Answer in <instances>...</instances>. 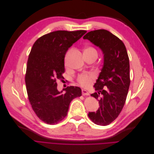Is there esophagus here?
I'll return each mask as SVG.
<instances>
[{"label": "esophagus", "mask_w": 154, "mask_h": 154, "mask_svg": "<svg viewBox=\"0 0 154 154\" xmlns=\"http://www.w3.org/2000/svg\"><path fill=\"white\" fill-rule=\"evenodd\" d=\"M82 94L83 96H88L89 95V93L86 90H84V89H82Z\"/></svg>", "instance_id": "1"}]
</instances>
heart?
Wrapping results in <instances>:
<instances>
[{
	"label": "heart",
	"instance_id": "1",
	"mask_svg": "<svg viewBox=\"0 0 154 154\" xmlns=\"http://www.w3.org/2000/svg\"><path fill=\"white\" fill-rule=\"evenodd\" d=\"M72 50H69L67 52V54H69L70 53ZM84 52H97L95 49L92 47H87L85 48ZM96 78V75L94 73H84L80 74L78 78V82L79 84L84 87H88L90 86V85L91 84L92 81H93Z\"/></svg>",
	"mask_w": 154,
	"mask_h": 154
}]
</instances>
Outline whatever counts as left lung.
<instances>
[{"label": "left lung", "mask_w": 154, "mask_h": 154, "mask_svg": "<svg viewBox=\"0 0 154 154\" xmlns=\"http://www.w3.org/2000/svg\"><path fill=\"white\" fill-rule=\"evenodd\" d=\"M83 38L104 54V65L94 85L97 92L91 94L98 100L100 108L88 116L95 124L107 126L118 116L126 100L131 83L128 54L123 42L106 29L91 31Z\"/></svg>", "instance_id": "obj_1"}]
</instances>
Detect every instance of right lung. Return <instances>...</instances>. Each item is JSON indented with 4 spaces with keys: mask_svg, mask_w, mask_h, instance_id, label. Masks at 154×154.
<instances>
[{
    "mask_svg": "<svg viewBox=\"0 0 154 154\" xmlns=\"http://www.w3.org/2000/svg\"><path fill=\"white\" fill-rule=\"evenodd\" d=\"M86 32L55 31L38 38L31 50L25 78L28 97L36 115L47 124L56 125L64 119L70 102L82 95L81 88L74 86L67 87L66 93L60 94L56 81L64 78L69 48Z\"/></svg>",
    "mask_w": 154,
    "mask_h": 154,
    "instance_id": "1",
    "label": "right lung"
}]
</instances>
